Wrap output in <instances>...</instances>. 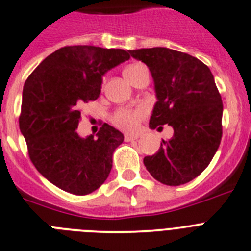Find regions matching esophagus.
I'll use <instances>...</instances> for the list:
<instances>
[{"label": "esophagus", "instance_id": "34e87169", "mask_svg": "<svg viewBox=\"0 0 251 251\" xmlns=\"http://www.w3.org/2000/svg\"><path fill=\"white\" fill-rule=\"evenodd\" d=\"M139 139V135H132V133H125V141L130 142V141H135V140Z\"/></svg>", "mask_w": 251, "mask_h": 251}]
</instances>
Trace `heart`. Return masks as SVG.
Instances as JSON below:
<instances>
[{"label":"heart","instance_id":"obj_1","mask_svg":"<svg viewBox=\"0 0 251 251\" xmlns=\"http://www.w3.org/2000/svg\"><path fill=\"white\" fill-rule=\"evenodd\" d=\"M144 67L142 64H131L124 69V75L131 81L133 75L139 72V69ZM147 109L145 106H137V107H124V109H119L115 112L112 116V121L116 126L120 128L127 131L136 130L140 125V121L146 116Z\"/></svg>","mask_w":251,"mask_h":251}]
</instances>
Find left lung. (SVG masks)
<instances>
[{"mask_svg":"<svg viewBox=\"0 0 251 251\" xmlns=\"http://www.w3.org/2000/svg\"><path fill=\"white\" fill-rule=\"evenodd\" d=\"M149 67L157 102L150 127H173L172 139L144 163L154 179L167 186L188 183L214 157L222 140L223 102L209 68L196 57L156 47L130 50Z\"/></svg>","mask_w":251,"mask_h":251,"instance_id":"1","label":"left lung"}]
</instances>
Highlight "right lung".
Returning <instances> with one entry per match:
<instances>
[{"label": "right lung", "mask_w": 251, "mask_h": 251, "mask_svg": "<svg viewBox=\"0 0 251 251\" xmlns=\"http://www.w3.org/2000/svg\"><path fill=\"white\" fill-rule=\"evenodd\" d=\"M128 58L124 49L63 47L25 80L20 130L34 167L58 188L85 196L109 177L112 153L124 135L104 124L98 139H83L76 128L81 106L99 98L102 75Z\"/></svg>", "instance_id": "obj_1"}]
</instances>
